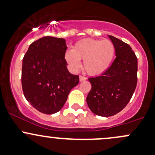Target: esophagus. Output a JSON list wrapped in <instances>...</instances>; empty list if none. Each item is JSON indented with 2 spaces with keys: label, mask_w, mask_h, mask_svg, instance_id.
<instances>
[{
  "label": "esophagus",
  "mask_w": 155,
  "mask_h": 155,
  "mask_svg": "<svg viewBox=\"0 0 155 155\" xmlns=\"http://www.w3.org/2000/svg\"><path fill=\"white\" fill-rule=\"evenodd\" d=\"M86 77H84V76H82V75L80 76V81H86Z\"/></svg>",
  "instance_id": "1"
}]
</instances>
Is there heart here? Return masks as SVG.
Wrapping results in <instances>:
<instances>
[{"label": "heart", "instance_id": "b5f03b06", "mask_svg": "<svg viewBox=\"0 0 155 155\" xmlns=\"http://www.w3.org/2000/svg\"><path fill=\"white\" fill-rule=\"evenodd\" d=\"M115 54L113 43L107 39L85 38L78 41L65 53V59L74 71H78L84 60L86 71L91 75L101 74L111 66Z\"/></svg>", "mask_w": 155, "mask_h": 155}]
</instances>
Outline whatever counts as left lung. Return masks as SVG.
Instances as JSON below:
<instances>
[{"label":"left lung","instance_id":"1","mask_svg":"<svg viewBox=\"0 0 155 155\" xmlns=\"http://www.w3.org/2000/svg\"><path fill=\"white\" fill-rule=\"evenodd\" d=\"M115 49L116 58L101 75L89 78L91 89L86 97L94 114L109 117L124 109L137 82V58L129 44L108 35Z\"/></svg>","mask_w":155,"mask_h":155}]
</instances>
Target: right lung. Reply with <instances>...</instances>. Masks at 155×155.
Segmentation results:
<instances>
[{
    "label": "right lung",
    "mask_w": 155,
    "mask_h": 155,
    "mask_svg": "<svg viewBox=\"0 0 155 155\" xmlns=\"http://www.w3.org/2000/svg\"><path fill=\"white\" fill-rule=\"evenodd\" d=\"M64 38L44 37L30 44L23 59L21 83L24 94L44 114L58 112L64 106L79 76L67 69Z\"/></svg>",
    "instance_id": "obj_1"
}]
</instances>
